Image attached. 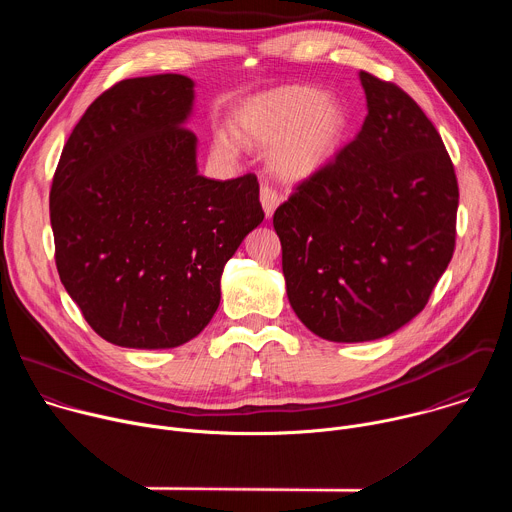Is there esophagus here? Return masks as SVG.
Masks as SVG:
<instances>
[{
	"instance_id": "34e87169",
	"label": "esophagus",
	"mask_w": 512,
	"mask_h": 512,
	"mask_svg": "<svg viewBox=\"0 0 512 512\" xmlns=\"http://www.w3.org/2000/svg\"><path fill=\"white\" fill-rule=\"evenodd\" d=\"M259 198H261V206H263V210H265V216L271 218L273 212L277 210V206L281 204L279 194H277L273 188H269V186H261Z\"/></svg>"
}]
</instances>
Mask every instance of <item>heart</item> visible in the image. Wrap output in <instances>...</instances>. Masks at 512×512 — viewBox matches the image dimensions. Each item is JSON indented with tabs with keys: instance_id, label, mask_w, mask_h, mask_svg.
Here are the masks:
<instances>
[{
	"instance_id": "1",
	"label": "heart",
	"mask_w": 512,
	"mask_h": 512,
	"mask_svg": "<svg viewBox=\"0 0 512 512\" xmlns=\"http://www.w3.org/2000/svg\"><path fill=\"white\" fill-rule=\"evenodd\" d=\"M235 137L267 148L275 178L302 184L326 170L338 156L348 133L344 105L306 85H287L251 97L233 119ZM214 152L237 158L239 145L227 133L214 135Z\"/></svg>"
}]
</instances>
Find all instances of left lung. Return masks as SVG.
<instances>
[{"mask_svg": "<svg viewBox=\"0 0 512 512\" xmlns=\"http://www.w3.org/2000/svg\"><path fill=\"white\" fill-rule=\"evenodd\" d=\"M358 79L369 113L356 139L273 214L287 300L330 342L411 322L456 245L460 194L440 133L393 83Z\"/></svg>", "mask_w": 512, "mask_h": 512, "instance_id": "8db88e82", "label": "left lung"}]
</instances>
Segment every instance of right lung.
Masks as SVG:
<instances>
[{"label":"right lung","instance_id":"right-lung-1","mask_svg":"<svg viewBox=\"0 0 512 512\" xmlns=\"http://www.w3.org/2000/svg\"><path fill=\"white\" fill-rule=\"evenodd\" d=\"M194 81L127 79L72 129L50 190L56 267L89 326L123 348H176L221 304V275L261 225L253 174H198Z\"/></svg>","mask_w":512,"mask_h":512}]
</instances>
